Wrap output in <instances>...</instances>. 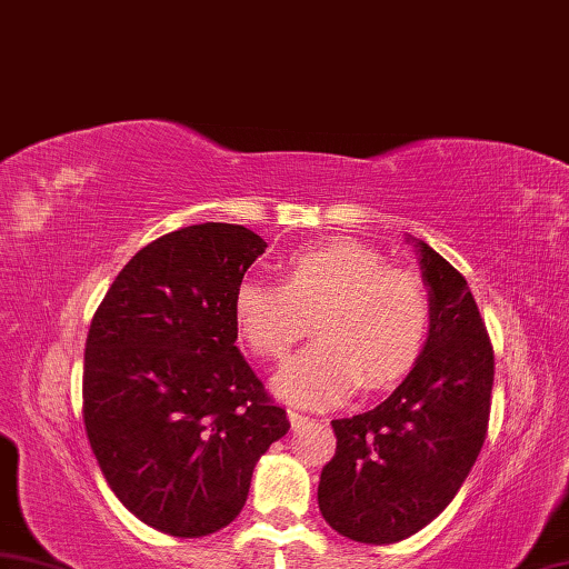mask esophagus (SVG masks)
<instances>
[{
	"mask_svg": "<svg viewBox=\"0 0 569 569\" xmlns=\"http://www.w3.org/2000/svg\"><path fill=\"white\" fill-rule=\"evenodd\" d=\"M287 416H289V423H292V431H299V428H305L307 421H309L307 416L297 413V411H287Z\"/></svg>",
	"mask_w": 569,
	"mask_h": 569,
	"instance_id": "34e87169",
	"label": "esophagus"
}]
</instances>
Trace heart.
<instances>
[{
    "label": "heart",
    "mask_w": 569,
    "mask_h": 569,
    "mask_svg": "<svg viewBox=\"0 0 569 569\" xmlns=\"http://www.w3.org/2000/svg\"><path fill=\"white\" fill-rule=\"evenodd\" d=\"M238 335L260 359L280 361L315 331L319 341L284 363L272 386L284 401L329 409L363 383L379 391L421 357L433 307L413 270L389 267L359 242H329L289 257L282 284L234 289Z\"/></svg>",
    "instance_id": "obj_1"
}]
</instances>
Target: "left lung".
<instances>
[{
	"instance_id": "left-lung-1",
	"label": "left lung",
	"mask_w": 569,
	"mask_h": 569,
	"mask_svg": "<svg viewBox=\"0 0 569 569\" xmlns=\"http://www.w3.org/2000/svg\"><path fill=\"white\" fill-rule=\"evenodd\" d=\"M433 319L421 357L389 399L331 421L335 458L321 468L319 510L367 545L411 538L456 498L483 448L496 357L466 277L416 242Z\"/></svg>"
}]
</instances>
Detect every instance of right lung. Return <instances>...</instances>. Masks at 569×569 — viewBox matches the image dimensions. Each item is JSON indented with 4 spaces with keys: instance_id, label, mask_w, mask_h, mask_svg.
Segmentation results:
<instances>
[{
    "instance_id": "add662e5",
    "label": "right lung",
    "mask_w": 569,
    "mask_h": 569,
    "mask_svg": "<svg viewBox=\"0 0 569 569\" xmlns=\"http://www.w3.org/2000/svg\"><path fill=\"white\" fill-rule=\"evenodd\" d=\"M267 242L202 222L133 254L91 319L83 426L116 498L173 538L240 516L260 456L289 431L234 347V289Z\"/></svg>"
}]
</instances>
